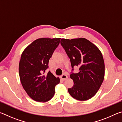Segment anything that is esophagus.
<instances>
[{"mask_svg": "<svg viewBox=\"0 0 122 122\" xmlns=\"http://www.w3.org/2000/svg\"><path fill=\"white\" fill-rule=\"evenodd\" d=\"M61 78L63 80H66L68 78V76H67V75H66V74H63V75H62L61 76Z\"/></svg>", "mask_w": 122, "mask_h": 122, "instance_id": "obj_1", "label": "esophagus"}]
</instances>
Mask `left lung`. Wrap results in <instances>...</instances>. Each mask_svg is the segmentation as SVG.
Returning <instances> with one entry per match:
<instances>
[{"mask_svg": "<svg viewBox=\"0 0 122 122\" xmlns=\"http://www.w3.org/2000/svg\"><path fill=\"white\" fill-rule=\"evenodd\" d=\"M61 45L70 59L72 67H79L77 73L71 72L74 86L68 92L74 98L86 101L99 90L104 77L105 66L101 51L85 38L61 39Z\"/></svg>", "mask_w": 122, "mask_h": 122, "instance_id": "1", "label": "left lung"}]
</instances>
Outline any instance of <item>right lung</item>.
Listing matches in <instances>:
<instances>
[{
	"instance_id": "obj_1",
	"label": "right lung",
	"mask_w": 122,
	"mask_h": 122,
	"mask_svg": "<svg viewBox=\"0 0 122 122\" xmlns=\"http://www.w3.org/2000/svg\"><path fill=\"white\" fill-rule=\"evenodd\" d=\"M60 38H40L34 41L22 52L19 66L20 81L28 95L37 102H47L54 95L60 82L49 71L48 62L60 44Z\"/></svg>"
}]
</instances>
